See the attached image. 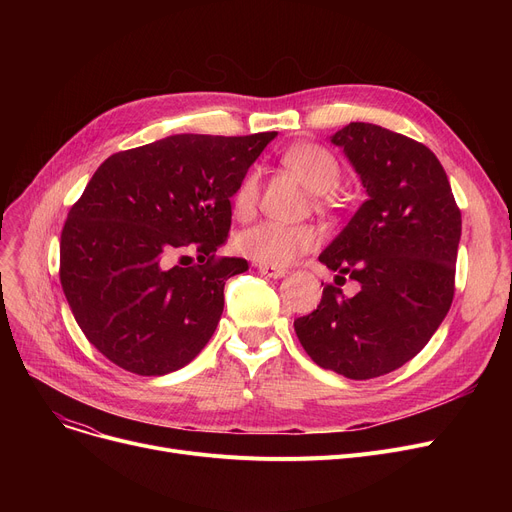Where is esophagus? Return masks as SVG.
I'll use <instances>...</instances> for the list:
<instances>
[{
    "label": "esophagus",
    "mask_w": 512,
    "mask_h": 512,
    "mask_svg": "<svg viewBox=\"0 0 512 512\" xmlns=\"http://www.w3.org/2000/svg\"><path fill=\"white\" fill-rule=\"evenodd\" d=\"M257 270L267 276V278H282L286 274L284 267H278V265H267V263H257Z\"/></svg>",
    "instance_id": "1"
}]
</instances>
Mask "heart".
Returning <instances> with one entry per match:
<instances>
[{"label":"heart","mask_w":512,"mask_h":512,"mask_svg":"<svg viewBox=\"0 0 512 512\" xmlns=\"http://www.w3.org/2000/svg\"><path fill=\"white\" fill-rule=\"evenodd\" d=\"M282 164L297 174L319 201L328 199V193L336 191L342 180V168L336 155L315 143H301L282 153ZM261 180L257 170H249L242 176L232 193V213L238 220H249L259 203ZM319 232L309 224H282V222H259L249 226L236 236V249L267 265L284 267L317 249Z\"/></svg>","instance_id":"heart-1"}]
</instances>
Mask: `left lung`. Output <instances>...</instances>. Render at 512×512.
<instances>
[{
    "instance_id": "left-lung-1",
    "label": "left lung",
    "mask_w": 512,
    "mask_h": 512,
    "mask_svg": "<svg viewBox=\"0 0 512 512\" xmlns=\"http://www.w3.org/2000/svg\"><path fill=\"white\" fill-rule=\"evenodd\" d=\"M332 143L369 197L319 255L340 276L324 286L315 311L294 319V332L319 367L371 380L411 361L446 317L461 209L423 143L367 122L344 126ZM344 275L360 284L355 298L343 297Z\"/></svg>"
}]
</instances>
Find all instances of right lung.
Listing matches in <instances>:
<instances>
[{
	"label": "right lung",
	"mask_w": 512,
	"mask_h": 512,
	"mask_svg": "<svg viewBox=\"0 0 512 512\" xmlns=\"http://www.w3.org/2000/svg\"><path fill=\"white\" fill-rule=\"evenodd\" d=\"M274 137L174 134L97 168L62 228L60 282L105 359L164 375L201 353L222 317L226 280L249 270L247 259L215 253L228 238L230 197Z\"/></svg>",
	"instance_id": "1"
}]
</instances>
